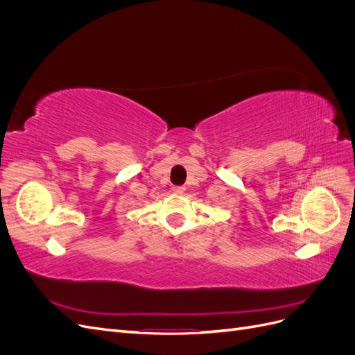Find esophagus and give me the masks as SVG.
Instances as JSON below:
<instances>
[{
  "mask_svg": "<svg viewBox=\"0 0 355 355\" xmlns=\"http://www.w3.org/2000/svg\"><path fill=\"white\" fill-rule=\"evenodd\" d=\"M173 191L178 192V194H182L185 191V187H173Z\"/></svg>",
  "mask_w": 355,
  "mask_h": 355,
  "instance_id": "obj_1",
  "label": "esophagus"
}]
</instances>
